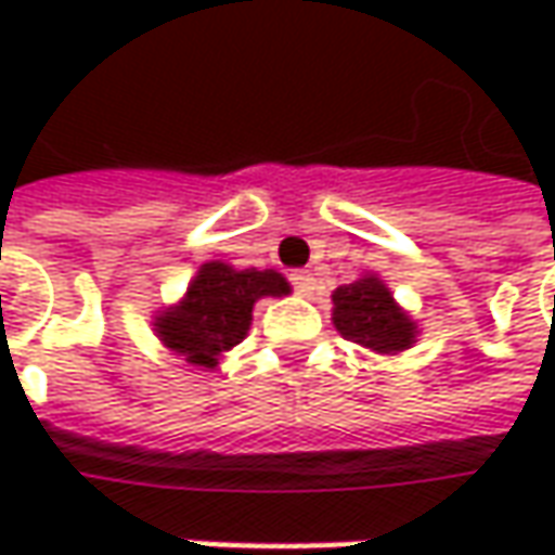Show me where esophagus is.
Listing matches in <instances>:
<instances>
[{
    "mask_svg": "<svg viewBox=\"0 0 555 555\" xmlns=\"http://www.w3.org/2000/svg\"><path fill=\"white\" fill-rule=\"evenodd\" d=\"M289 281H293V287L299 296H311V289H314V278H311V271H293L289 274Z\"/></svg>",
    "mask_w": 555,
    "mask_h": 555,
    "instance_id": "esophagus-1",
    "label": "esophagus"
}]
</instances>
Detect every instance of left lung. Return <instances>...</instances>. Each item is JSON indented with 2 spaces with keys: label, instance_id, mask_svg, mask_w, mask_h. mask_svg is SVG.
Here are the masks:
<instances>
[{
  "label": "left lung",
  "instance_id": "1",
  "mask_svg": "<svg viewBox=\"0 0 555 555\" xmlns=\"http://www.w3.org/2000/svg\"><path fill=\"white\" fill-rule=\"evenodd\" d=\"M333 324L346 339L379 354H398L416 343V324L376 274L333 289Z\"/></svg>",
  "mask_w": 555,
  "mask_h": 555
}]
</instances>
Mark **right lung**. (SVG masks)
<instances>
[{
	"mask_svg": "<svg viewBox=\"0 0 555 555\" xmlns=\"http://www.w3.org/2000/svg\"><path fill=\"white\" fill-rule=\"evenodd\" d=\"M289 284L278 271L206 262L191 281L179 306L157 314L154 331L160 343L184 364L216 367L224 352L244 343L253 306L262 296H287Z\"/></svg>",
	"mask_w": 555,
	"mask_h": 555,
	"instance_id": "right-lung-1",
	"label": "right lung"
}]
</instances>
